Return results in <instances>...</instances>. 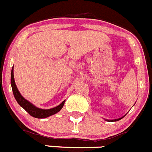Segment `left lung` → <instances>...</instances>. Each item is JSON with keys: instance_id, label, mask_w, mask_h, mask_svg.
<instances>
[{"instance_id": "8db88e82", "label": "left lung", "mask_w": 152, "mask_h": 152, "mask_svg": "<svg viewBox=\"0 0 152 152\" xmlns=\"http://www.w3.org/2000/svg\"><path fill=\"white\" fill-rule=\"evenodd\" d=\"M124 115V116H125ZM124 116H123V117H121V118H118V119H114V120H108V119H105V121H109V122H113V121H119V120H121V119H122L124 117Z\"/></svg>"}]
</instances>
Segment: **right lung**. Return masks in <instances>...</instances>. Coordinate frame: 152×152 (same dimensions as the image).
<instances>
[{
  "mask_svg": "<svg viewBox=\"0 0 152 152\" xmlns=\"http://www.w3.org/2000/svg\"><path fill=\"white\" fill-rule=\"evenodd\" d=\"M13 70L14 66L12 69V72H11V85H12L14 96H15V99H16L17 102L19 104V105L21 107H23L30 115L37 118H48L49 116L56 114V113H57L58 112H59L62 110L64 104H65V100L63 101L59 105L56 106V107H53V108L51 109H48V110L38 108L36 106L34 105L33 104L31 103L30 102H28V100H26L20 94V93L18 90V87H17V85L15 82V78H14Z\"/></svg>",
  "mask_w": 152,
  "mask_h": 152,
  "instance_id": "right-lung-1",
  "label": "right lung"
}]
</instances>
